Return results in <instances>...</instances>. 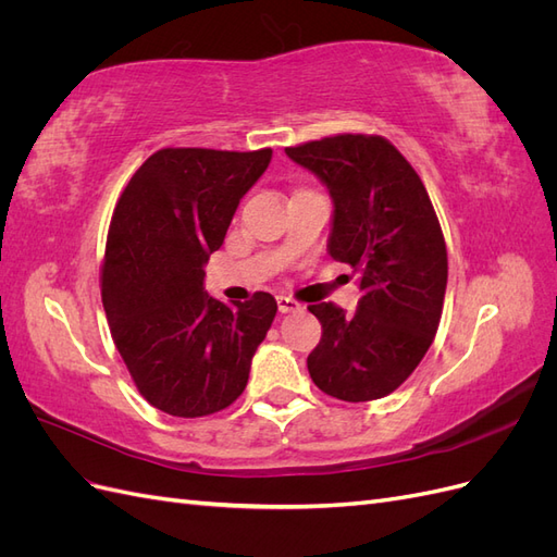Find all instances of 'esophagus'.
Listing matches in <instances>:
<instances>
[{
    "label": "esophagus",
    "mask_w": 557,
    "mask_h": 557,
    "mask_svg": "<svg viewBox=\"0 0 557 557\" xmlns=\"http://www.w3.org/2000/svg\"><path fill=\"white\" fill-rule=\"evenodd\" d=\"M276 301H278V311H281V313H295V311H301V305H299V301H295V299H290V297H283V295H278V297H276Z\"/></svg>",
    "instance_id": "obj_1"
}]
</instances>
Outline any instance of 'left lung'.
Segmentation results:
<instances>
[{
	"label": "left lung",
	"instance_id": "1",
	"mask_svg": "<svg viewBox=\"0 0 557 557\" xmlns=\"http://www.w3.org/2000/svg\"><path fill=\"white\" fill-rule=\"evenodd\" d=\"M332 199L327 252L360 274L356 313L318 301L307 358L320 391L344 401L391 395L428 352L444 309L448 260L430 195L383 137L339 134L285 148Z\"/></svg>",
	"mask_w": 557,
	"mask_h": 557
}]
</instances>
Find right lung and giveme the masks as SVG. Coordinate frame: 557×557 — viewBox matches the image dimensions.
<instances>
[{
	"mask_svg": "<svg viewBox=\"0 0 557 557\" xmlns=\"http://www.w3.org/2000/svg\"><path fill=\"white\" fill-rule=\"evenodd\" d=\"M269 162L272 148H162L117 199L102 301L134 383L164 413L199 418L230 407L272 327L278 307L269 293L223 305L205 290L209 256Z\"/></svg>",
	"mask_w": 557,
	"mask_h": 557,
	"instance_id": "right-lung-1",
	"label": "right lung"
}]
</instances>
